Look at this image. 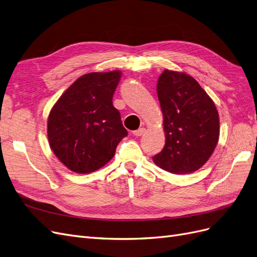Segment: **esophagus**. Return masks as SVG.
I'll list each match as a JSON object with an SVG mask.
<instances>
[{"label":"esophagus","instance_id":"obj_1","mask_svg":"<svg viewBox=\"0 0 257 257\" xmlns=\"http://www.w3.org/2000/svg\"><path fill=\"white\" fill-rule=\"evenodd\" d=\"M146 133V128L145 127H142V128H138V130H136V131H134L133 132V134H134V136H136V137H139V136H143L144 134Z\"/></svg>","mask_w":257,"mask_h":257}]
</instances>
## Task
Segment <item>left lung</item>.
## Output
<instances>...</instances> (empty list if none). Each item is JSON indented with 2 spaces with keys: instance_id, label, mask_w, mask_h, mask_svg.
Returning <instances> with one entry per match:
<instances>
[{
  "instance_id": "8db88e82",
  "label": "left lung",
  "mask_w": 257,
  "mask_h": 257,
  "mask_svg": "<svg viewBox=\"0 0 257 257\" xmlns=\"http://www.w3.org/2000/svg\"><path fill=\"white\" fill-rule=\"evenodd\" d=\"M165 146L153 162L176 175L195 172L211 157L220 135L213 100L188 74L165 69L157 85Z\"/></svg>"
}]
</instances>
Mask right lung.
<instances>
[{
	"mask_svg": "<svg viewBox=\"0 0 257 257\" xmlns=\"http://www.w3.org/2000/svg\"><path fill=\"white\" fill-rule=\"evenodd\" d=\"M121 72L81 76L54 104L48 116V141L53 153L77 174L103 167L127 136L112 96Z\"/></svg>",
	"mask_w": 257,
	"mask_h": 257,
	"instance_id": "right-lung-1",
	"label": "right lung"
}]
</instances>
